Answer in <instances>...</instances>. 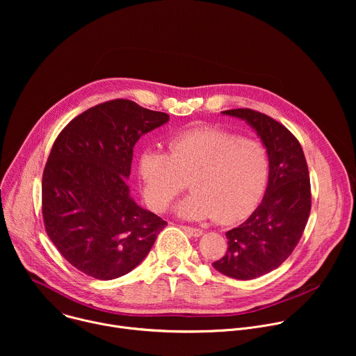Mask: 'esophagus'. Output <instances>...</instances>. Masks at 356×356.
Segmentation results:
<instances>
[{
	"instance_id": "1",
	"label": "esophagus",
	"mask_w": 356,
	"mask_h": 356,
	"mask_svg": "<svg viewBox=\"0 0 356 356\" xmlns=\"http://www.w3.org/2000/svg\"><path fill=\"white\" fill-rule=\"evenodd\" d=\"M181 228L193 236H200L202 234V231L200 228H193V227H188V225H181Z\"/></svg>"
}]
</instances>
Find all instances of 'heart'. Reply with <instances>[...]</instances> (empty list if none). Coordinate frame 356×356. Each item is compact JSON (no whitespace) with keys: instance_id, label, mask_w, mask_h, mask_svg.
Segmentation results:
<instances>
[{"instance_id":"b5f03b06","label":"heart","mask_w":356,"mask_h":356,"mask_svg":"<svg viewBox=\"0 0 356 356\" xmlns=\"http://www.w3.org/2000/svg\"><path fill=\"white\" fill-rule=\"evenodd\" d=\"M269 172L262 142L218 127L183 131L168 140V154L145 150L139 158L143 194L152 209L166 210L190 180L194 191L177 213L190 220L214 217L218 224L238 222L257 209Z\"/></svg>"}]
</instances>
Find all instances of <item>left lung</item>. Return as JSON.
Listing matches in <instances>:
<instances>
[{
    "label": "left lung",
    "instance_id": "8db88e82",
    "mask_svg": "<svg viewBox=\"0 0 356 356\" xmlns=\"http://www.w3.org/2000/svg\"><path fill=\"white\" fill-rule=\"evenodd\" d=\"M224 114L245 120L255 129L270 161L262 202L245 222L225 234L228 249L213 264L225 276L250 280L279 268L297 246L312 210L310 175L300 142L283 124L250 108Z\"/></svg>",
    "mask_w": 356,
    "mask_h": 356
}]
</instances>
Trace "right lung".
<instances>
[{
	"label": "right lung",
	"mask_w": 356,
	"mask_h": 356,
	"mask_svg": "<svg viewBox=\"0 0 356 356\" xmlns=\"http://www.w3.org/2000/svg\"><path fill=\"white\" fill-rule=\"evenodd\" d=\"M169 115L117 98L94 106L58 135L42 177L47 236L80 272L113 280L131 272L168 224L129 195L134 146Z\"/></svg>",
	"instance_id": "right-lung-1"
}]
</instances>
